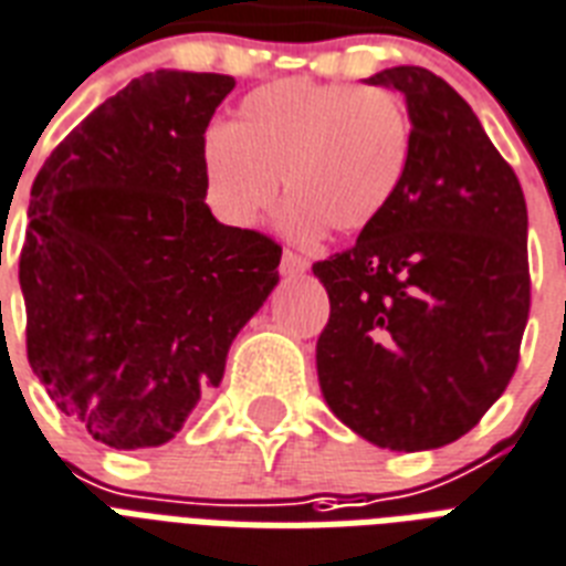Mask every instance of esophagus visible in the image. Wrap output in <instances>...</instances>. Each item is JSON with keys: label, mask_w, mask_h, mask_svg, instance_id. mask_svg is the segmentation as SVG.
I'll use <instances>...</instances> for the list:
<instances>
[{"label": "esophagus", "mask_w": 566, "mask_h": 566, "mask_svg": "<svg viewBox=\"0 0 566 566\" xmlns=\"http://www.w3.org/2000/svg\"><path fill=\"white\" fill-rule=\"evenodd\" d=\"M280 269H283V274H289V277H295V274H304V271L310 269V260L295 251H283V262H280Z\"/></svg>", "instance_id": "1"}]
</instances>
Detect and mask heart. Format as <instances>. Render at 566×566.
<instances>
[{
	"instance_id": "b5f03b06",
	"label": "heart",
	"mask_w": 566,
	"mask_h": 566,
	"mask_svg": "<svg viewBox=\"0 0 566 566\" xmlns=\"http://www.w3.org/2000/svg\"><path fill=\"white\" fill-rule=\"evenodd\" d=\"M410 159L405 108L384 91L286 78L239 103L230 129L203 144V179L218 218L253 227L277 197L297 235L360 233L396 197Z\"/></svg>"
}]
</instances>
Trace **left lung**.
<instances>
[{
  "label": "left lung",
  "instance_id": "left-lung-1",
  "mask_svg": "<svg viewBox=\"0 0 566 566\" xmlns=\"http://www.w3.org/2000/svg\"><path fill=\"white\" fill-rule=\"evenodd\" d=\"M366 82L405 94L410 159L378 221L313 265L331 297L318 384L363 440L440 449L514 378L532 306L528 212L514 168L449 82L424 67Z\"/></svg>",
  "mask_w": 566,
  "mask_h": 566
}]
</instances>
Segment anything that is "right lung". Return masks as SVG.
Returning a JSON list of instances; mask_svg holds the SVG:
<instances>
[{
  "mask_svg": "<svg viewBox=\"0 0 566 566\" xmlns=\"http://www.w3.org/2000/svg\"><path fill=\"white\" fill-rule=\"evenodd\" d=\"M233 87L221 73H144L34 177L25 354L61 413L112 449L168 442L277 286L283 248L206 206V126Z\"/></svg>",
  "mask_w": 566,
  "mask_h": 566,
  "instance_id": "right-lung-1",
  "label": "right lung"
}]
</instances>
